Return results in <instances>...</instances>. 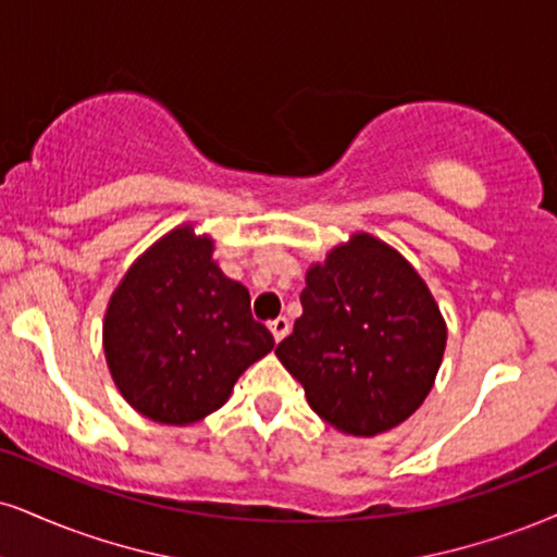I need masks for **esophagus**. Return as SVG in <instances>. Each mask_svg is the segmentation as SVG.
I'll use <instances>...</instances> for the list:
<instances>
[{"label": "esophagus", "mask_w": 557, "mask_h": 557, "mask_svg": "<svg viewBox=\"0 0 557 557\" xmlns=\"http://www.w3.org/2000/svg\"><path fill=\"white\" fill-rule=\"evenodd\" d=\"M270 332H272L274 343H280V339H283L285 334L290 332V321H287L285 317H277L274 321H270Z\"/></svg>", "instance_id": "34e87169"}]
</instances>
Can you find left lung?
Wrapping results in <instances>:
<instances>
[{
    "mask_svg": "<svg viewBox=\"0 0 557 557\" xmlns=\"http://www.w3.org/2000/svg\"><path fill=\"white\" fill-rule=\"evenodd\" d=\"M300 306L274 355L321 420L350 435H376L423 405L446 350V324L399 251L355 233L308 270Z\"/></svg>",
    "mask_w": 557,
    "mask_h": 557,
    "instance_id": "1",
    "label": "left lung"
}]
</instances>
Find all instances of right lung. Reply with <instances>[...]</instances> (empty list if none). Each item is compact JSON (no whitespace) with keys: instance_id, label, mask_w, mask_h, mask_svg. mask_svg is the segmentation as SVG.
<instances>
[{"instance_id":"add662e5","label":"right lung","mask_w":557,"mask_h":557,"mask_svg":"<svg viewBox=\"0 0 557 557\" xmlns=\"http://www.w3.org/2000/svg\"><path fill=\"white\" fill-rule=\"evenodd\" d=\"M212 238L181 225L124 274L103 321L106 363L145 418L189 425L220 410L240 373L274 347L249 290L212 261Z\"/></svg>"}]
</instances>
